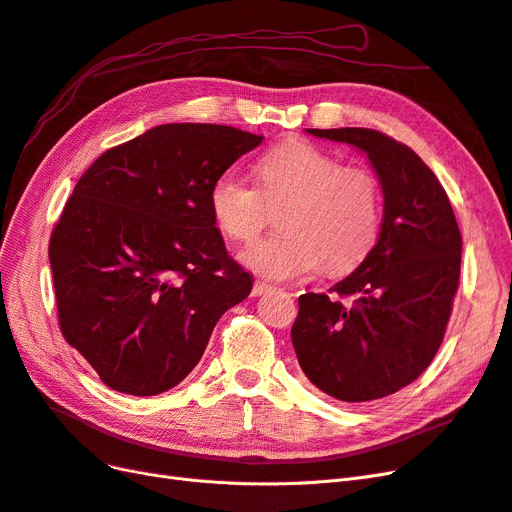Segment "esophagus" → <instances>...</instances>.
Returning <instances> with one entry per match:
<instances>
[{"instance_id": "esophagus-1", "label": "esophagus", "mask_w": 512, "mask_h": 512, "mask_svg": "<svg viewBox=\"0 0 512 512\" xmlns=\"http://www.w3.org/2000/svg\"><path fill=\"white\" fill-rule=\"evenodd\" d=\"M271 288H273V286H269V284H267V281H260V279H258V281H254V288H252V294H254V296H260V294H264V292H269Z\"/></svg>"}]
</instances>
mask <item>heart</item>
I'll use <instances>...</instances> for the list:
<instances>
[{
    "instance_id": "obj_1",
    "label": "heart",
    "mask_w": 512,
    "mask_h": 512,
    "mask_svg": "<svg viewBox=\"0 0 512 512\" xmlns=\"http://www.w3.org/2000/svg\"><path fill=\"white\" fill-rule=\"evenodd\" d=\"M260 190L233 169L211 182L209 209L224 235L252 243L269 220V205L284 203L281 233L243 252V262L264 277L298 279L324 267L354 269L373 248L381 220L377 175L305 139H292L258 163Z\"/></svg>"
}]
</instances>
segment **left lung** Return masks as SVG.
<instances>
[{"label": "left lung", "mask_w": 512, "mask_h": 512, "mask_svg": "<svg viewBox=\"0 0 512 512\" xmlns=\"http://www.w3.org/2000/svg\"><path fill=\"white\" fill-rule=\"evenodd\" d=\"M307 131L366 152L383 188V220L375 248L330 288L334 297L298 296L292 345L328 396L377 400L413 383L443 343L460 286V226L445 188L409 146L375 129Z\"/></svg>", "instance_id": "obj_1"}]
</instances>
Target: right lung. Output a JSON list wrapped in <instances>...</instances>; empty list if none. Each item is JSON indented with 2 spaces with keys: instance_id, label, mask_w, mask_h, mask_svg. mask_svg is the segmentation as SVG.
Here are the masks:
<instances>
[{
  "instance_id": "obj_1",
  "label": "right lung",
  "mask_w": 512,
  "mask_h": 512,
  "mask_svg": "<svg viewBox=\"0 0 512 512\" xmlns=\"http://www.w3.org/2000/svg\"><path fill=\"white\" fill-rule=\"evenodd\" d=\"M262 135L175 122L110 148L52 228L59 328L116 392L156 396L201 360L252 277L228 256L209 188Z\"/></svg>"
}]
</instances>
